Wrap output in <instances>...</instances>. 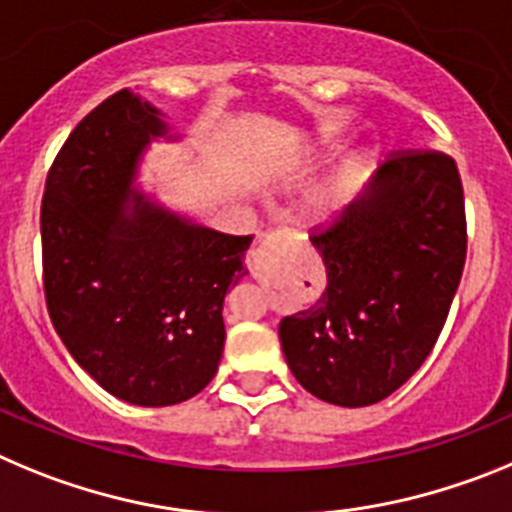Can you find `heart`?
<instances>
[{
  "instance_id": "b5f03b06",
  "label": "heart",
  "mask_w": 512,
  "mask_h": 512,
  "mask_svg": "<svg viewBox=\"0 0 512 512\" xmlns=\"http://www.w3.org/2000/svg\"><path fill=\"white\" fill-rule=\"evenodd\" d=\"M336 142H339V132H336L334 127H321V130L303 145L301 158L293 165H288V170L290 173H301V170H306L319 155L331 150ZM370 163V153L352 155V158L344 160V163L311 193V199H308V216H311L313 224H329L334 222L336 216L347 211V206L352 204L354 199V193H357V188L365 181Z\"/></svg>"
}]
</instances>
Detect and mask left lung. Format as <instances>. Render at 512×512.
<instances>
[{
	"instance_id": "8db88e82",
	"label": "left lung",
	"mask_w": 512,
	"mask_h": 512,
	"mask_svg": "<svg viewBox=\"0 0 512 512\" xmlns=\"http://www.w3.org/2000/svg\"><path fill=\"white\" fill-rule=\"evenodd\" d=\"M326 288L280 321L290 372L342 408L388 398L434 349L467 257L464 193L444 153L377 170L344 222L311 237Z\"/></svg>"
}]
</instances>
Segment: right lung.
<instances>
[{
	"instance_id": "right-lung-1",
	"label": "right lung",
	"mask_w": 512,
	"mask_h": 512,
	"mask_svg": "<svg viewBox=\"0 0 512 512\" xmlns=\"http://www.w3.org/2000/svg\"><path fill=\"white\" fill-rule=\"evenodd\" d=\"M168 114L122 89L78 122L45 181L40 234L50 321L114 398L163 408L219 370L224 298L252 237L214 232L137 186Z\"/></svg>"
}]
</instances>
